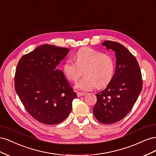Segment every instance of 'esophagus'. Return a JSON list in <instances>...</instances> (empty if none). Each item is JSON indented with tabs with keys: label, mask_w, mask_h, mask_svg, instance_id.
<instances>
[{
	"label": "esophagus",
	"mask_w": 156,
	"mask_h": 156,
	"mask_svg": "<svg viewBox=\"0 0 156 156\" xmlns=\"http://www.w3.org/2000/svg\"><path fill=\"white\" fill-rule=\"evenodd\" d=\"M77 97H81V96H83L84 95H85V93H83V92H77Z\"/></svg>",
	"instance_id": "esophagus-1"
}]
</instances>
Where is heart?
Masks as SVG:
<instances>
[{
	"instance_id": "obj_1",
	"label": "heart",
	"mask_w": 156,
	"mask_h": 156,
	"mask_svg": "<svg viewBox=\"0 0 156 156\" xmlns=\"http://www.w3.org/2000/svg\"><path fill=\"white\" fill-rule=\"evenodd\" d=\"M75 63L71 59L65 60L62 70L66 79L76 81L84 70V77L75 84V88L81 91H90L103 88L110 83L115 72V60L107 53L90 48L80 49L74 56Z\"/></svg>"
}]
</instances>
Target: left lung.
<instances>
[{"mask_svg":"<svg viewBox=\"0 0 156 156\" xmlns=\"http://www.w3.org/2000/svg\"><path fill=\"white\" fill-rule=\"evenodd\" d=\"M102 45L115 52L116 70L106 88L96 94L93 113L101 123L111 124L130 112L142 90L143 80L137 60L123 45L112 41Z\"/></svg>","mask_w":156,"mask_h":156,"instance_id":"left-lung-1","label":"left lung"}]
</instances>
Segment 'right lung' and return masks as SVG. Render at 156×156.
I'll list each match as a JSON object with an SVG mask.
<instances>
[{
	"label": "right lung",
	"instance_id": "obj_1",
	"mask_svg": "<svg viewBox=\"0 0 156 156\" xmlns=\"http://www.w3.org/2000/svg\"><path fill=\"white\" fill-rule=\"evenodd\" d=\"M69 51L42 45L23 55L17 64L16 91L27 111L41 123L54 125L64 121L77 98L63 72L56 68Z\"/></svg>",
	"mask_w": 156,
	"mask_h": 156
}]
</instances>
